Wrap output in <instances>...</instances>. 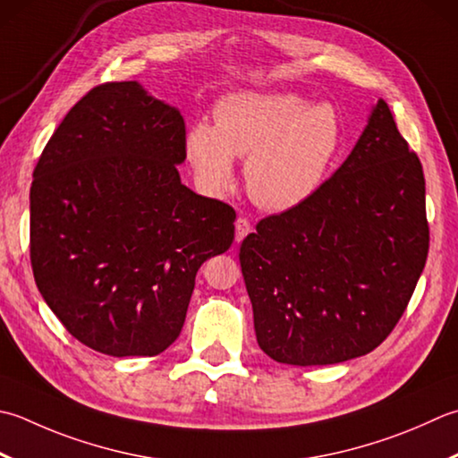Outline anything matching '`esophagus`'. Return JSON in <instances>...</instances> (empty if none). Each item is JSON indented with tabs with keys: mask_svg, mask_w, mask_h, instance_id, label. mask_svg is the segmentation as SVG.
<instances>
[{
	"mask_svg": "<svg viewBox=\"0 0 458 458\" xmlns=\"http://www.w3.org/2000/svg\"><path fill=\"white\" fill-rule=\"evenodd\" d=\"M250 232H252V224H250L248 218L240 216V218L236 220V242L244 240V238L250 234Z\"/></svg>",
	"mask_w": 458,
	"mask_h": 458,
	"instance_id": "obj_1",
	"label": "esophagus"
}]
</instances>
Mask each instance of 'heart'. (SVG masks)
I'll list each match as a JSON object with an SVG mask.
<instances>
[{"instance_id":"heart-1","label":"heart","mask_w":458,"mask_h":458,"mask_svg":"<svg viewBox=\"0 0 458 458\" xmlns=\"http://www.w3.org/2000/svg\"><path fill=\"white\" fill-rule=\"evenodd\" d=\"M214 127L196 124L188 158L208 191L234 181V158L248 157L244 181L254 202L290 210L326 181L342 147V124L327 105L298 93H236L216 105Z\"/></svg>"}]
</instances>
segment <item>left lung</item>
Segmentation results:
<instances>
[{"label":"left lung","mask_w":458,"mask_h":458,"mask_svg":"<svg viewBox=\"0 0 458 458\" xmlns=\"http://www.w3.org/2000/svg\"><path fill=\"white\" fill-rule=\"evenodd\" d=\"M427 254L423 165L379 101L334 176L242 242L258 345L300 367L373 352L405 313Z\"/></svg>","instance_id":"obj_1"}]
</instances>
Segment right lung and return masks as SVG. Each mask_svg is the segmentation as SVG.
<instances>
[{
  "mask_svg": "<svg viewBox=\"0 0 458 458\" xmlns=\"http://www.w3.org/2000/svg\"><path fill=\"white\" fill-rule=\"evenodd\" d=\"M186 127L137 81L93 87L31 182L35 284L77 342L152 357L176 342L199 267L234 242L230 204L186 188Z\"/></svg>",
  "mask_w": 458,
  "mask_h": 458,
  "instance_id": "1",
  "label": "right lung"
}]
</instances>
